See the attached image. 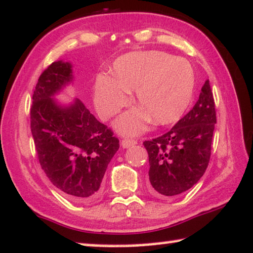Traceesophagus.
Segmentation results:
<instances>
[{"instance_id": "1", "label": "esophagus", "mask_w": 253, "mask_h": 253, "mask_svg": "<svg viewBox=\"0 0 253 253\" xmlns=\"http://www.w3.org/2000/svg\"><path fill=\"white\" fill-rule=\"evenodd\" d=\"M137 143L136 139H133V138H124L122 141V145L123 148H129L131 145H135Z\"/></svg>"}]
</instances>
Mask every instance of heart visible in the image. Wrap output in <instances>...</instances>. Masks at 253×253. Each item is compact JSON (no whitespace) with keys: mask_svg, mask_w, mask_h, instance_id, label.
Here are the masks:
<instances>
[{"mask_svg":"<svg viewBox=\"0 0 253 253\" xmlns=\"http://www.w3.org/2000/svg\"><path fill=\"white\" fill-rule=\"evenodd\" d=\"M114 76L101 74L95 82V107L104 120L125 108L135 89L141 108L127 111L116 122L124 134L143 131L149 118L167 125L180 118L191 102L194 71L190 62L161 51L128 53L116 60Z\"/></svg>","mask_w":253,"mask_h":253,"instance_id":"1","label":"heart"}]
</instances>
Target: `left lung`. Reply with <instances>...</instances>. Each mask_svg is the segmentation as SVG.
<instances>
[{"label":"left lung","instance_id":"obj_1","mask_svg":"<svg viewBox=\"0 0 253 253\" xmlns=\"http://www.w3.org/2000/svg\"><path fill=\"white\" fill-rule=\"evenodd\" d=\"M216 109L209 81L190 112L163 136L143 142L149 154V190L159 198L190 190L209 165Z\"/></svg>","mask_w":253,"mask_h":253}]
</instances>
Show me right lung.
<instances>
[{"label": "right lung", "instance_id": "right-lung-1", "mask_svg": "<svg viewBox=\"0 0 253 253\" xmlns=\"http://www.w3.org/2000/svg\"><path fill=\"white\" fill-rule=\"evenodd\" d=\"M71 81L69 62H53L41 74L33 94L30 129L41 167L51 183L74 201L87 202L99 197L119 139L81 100L62 107L52 97Z\"/></svg>", "mask_w": 253, "mask_h": 253}]
</instances>
